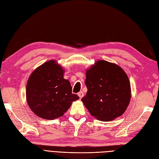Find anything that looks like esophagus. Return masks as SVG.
<instances>
[{"mask_svg":"<svg viewBox=\"0 0 159 159\" xmlns=\"http://www.w3.org/2000/svg\"><path fill=\"white\" fill-rule=\"evenodd\" d=\"M78 96L80 97V98H81L82 97H84V93L83 92H82V91H80V92H79L78 93Z\"/></svg>","mask_w":159,"mask_h":159,"instance_id":"obj_1","label":"esophagus"}]
</instances>
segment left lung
Here are the masks:
<instances>
[{"mask_svg": "<svg viewBox=\"0 0 159 159\" xmlns=\"http://www.w3.org/2000/svg\"><path fill=\"white\" fill-rule=\"evenodd\" d=\"M86 95L81 98L91 115L101 121H111L124 114L131 98L129 80L117 64L98 61L87 70Z\"/></svg>", "mask_w": 159, "mask_h": 159, "instance_id": "obj_1", "label": "left lung"}]
</instances>
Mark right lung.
I'll return each mask as SVG.
<instances>
[{"label":"right lung","instance_id":"obj_1","mask_svg":"<svg viewBox=\"0 0 159 159\" xmlns=\"http://www.w3.org/2000/svg\"><path fill=\"white\" fill-rule=\"evenodd\" d=\"M64 70L55 61H49L31 73L26 85V100L37 116L54 120L63 116L79 97L72 93Z\"/></svg>","mask_w":159,"mask_h":159}]
</instances>
